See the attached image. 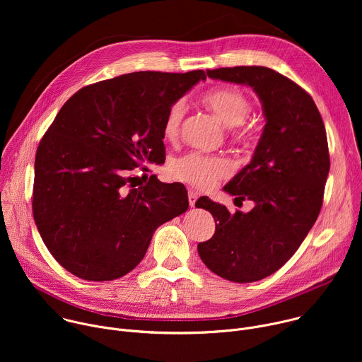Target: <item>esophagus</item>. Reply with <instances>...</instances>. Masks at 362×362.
Instances as JSON below:
<instances>
[{
	"mask_svg": "<svg viewBox=\"0 0 362 362\" xmlns=\"http://www.w3.org/2000/svg\"><path fill=\"white\" fill-rule=\"evenodd\" d=\"M187 199H189L190 208H194L196 200H197V193H196V192H193V190H189V193H187Z\"/></svg>",
	"mask_w": 362,
	"mask_h": 362,
	"instance_id": "esophagus-1",
	"label": "esophagus"
}]
</instances>
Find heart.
I'll use <instances>...</instances> for the list:
<instances>
[{"instance_id":"1","label":"heart","mask_w":362,"mask_h":362,"mask_svg":"<svg viewBox=\"0 0 362 362\" xmlns=\"http://www.w3.org/2000/svg\"><path fill=\"white\" fill-rule=\"evenodd\" d=\"M203 105L214 112L228 127H232V137L240 144H250L255 139V127L245 122L250 113L249 97L236 87H219L202 97ZM186 113L183 100L175 101L168 110L163 124L165 137L175 140L180 133V124ZM232 172L230 163L223 158L204 156L200 153H187L170 163V173L197 189H211Z\"/></svg>"}]
</instances>
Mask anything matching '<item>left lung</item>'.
Returning <instances> with one entry per match:
<instances>
[{"instance_id": "1", "label": "left lung", "mask_w": 362, "mask_h": 362, "mask_svg": "<svg viewBox=\"0 0 362 362\" xmlns=\"http://www.w3.org/2000/svg\"><path fill=\"white\" fill-rule=\"evenodd\" d=\"M208 77L252 87L267 120L249 165L223 190L255 203L247 214L200 197L215 235L197 245L203 264L239 284L261 281L288 262L314 226L329 173L322 117L313 97L288 77L262 66L208 70Z\"/></svg>"}]
</instances>
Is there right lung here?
I'll return each instance as SVG.
<instances>
[{
  "label": "right lung",
  "instance_id": "add662e5",
  "mask_svg": "<svg viewBox=\"0 0 362 362\" xmlns=\"http://www.w3.org/2000/svg\"><path fill=\"white\" fill-rule=\"evenodd\" d=\"M203 70L136 71L71 95L40 141L33 215L54 259L86 281H113L134 269L160 225L185 214L182 183L130 173L165 162L168 110ZM143 172L147 170L141 168Z\"/></svg>",
  "mask_w": 362,
  "mask_h": 362
}]
</instances>
